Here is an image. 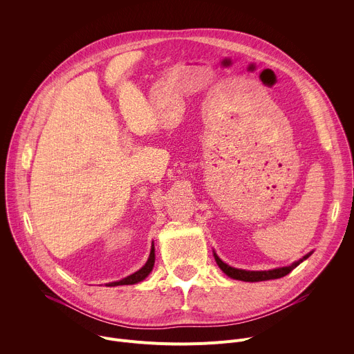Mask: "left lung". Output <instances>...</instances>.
Returning <instances> with one entry per match:
<instances>
[{"mask_svg": "<svg viewBox=\"0 0 354 354\" xmlns=\"http://www.w3.org/2000/svg\"><path fill=\"white\" fill-rule=\"evenodd\" d=\"M313 254V252H310L308 255H306L302 259L294 262L292 265L290 266H284V268H277V269H273V270H261V272H255V270H242V269H235V268H231L230 265L224 263L214 252V259L218 265V268L231 279H235V280H242V281H265V280H272V279H280V277H284L286 274H288L292 269H295L301 262H304L307 258H310V255Z\"/></svg>", "mask_w": 354, "mask_h": 354, "instance_id": "8db88e82", "label": "left lung"}]
</instances>
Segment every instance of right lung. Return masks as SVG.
I'll return each mask as SVG.
<instances>
[{
	"label": "right lung",
	"mask_w": 354,
	"mask_h": 354,
	"mask_svg": "<svg viewBox=\"0 0 354 354\" xmlns=\"http://www.w3.org/2000/svg\"><path fill=\"white\" fill-rule=\"evenodd\" d=\"M154 262H156V249H154V242H153V246H151V252H149V257H148V261L145 262V265L137 270L136 273L119 280V281H113V283H109L108 286L111 287H115V286H126V284H136L141 280H144L149 273L151 270H153L154 268Z\"/></svg>",
	"instance_id": "1"
}]
</instances>
